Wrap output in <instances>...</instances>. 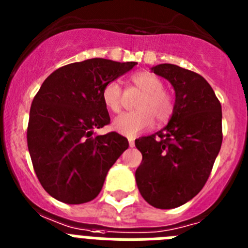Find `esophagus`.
<instances>
[{"label": "esophagus", "mask_w": 248, "mask_h": 248, "mask_svg": "<svg viewBox=\"0 0 248 248\" xmlns=\"http://www.w3.org/2000/svg\"><path fill=\"white\" fill-rule=\"evenodd\" d=\"M134 145H135L134 139H133V138H129V146H130V148H133Z\"/></svg>", "instance_id": "34e87169"}]
</instances>
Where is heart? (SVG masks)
<instances>
[{
    "instance_id": "obj_1",
    "label": "heart",
    "mask_w": 248,
    "mask_h": 248,
    "mask_svg": "<svg viewBox=\"0 0 248 248\" xmlns=\"http://www.w3.org/2000/svg\"><path fill=\"white\" fill-rule=\"evenodd\" d=\"M130 82L135 88L143 92L135 103L137 110L120 114L113 120L114 130L125 137H135L150 128L154 119L160 124L168 122L174 111L171 94L163 88V80L156 74L138 72L130 77ZM102 98L105 107L113 113L122 109V88L117 82L105 84Z\"/></svg>"
}]
</instances>
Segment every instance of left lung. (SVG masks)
Wrapping results in <instances>:
<instances>
[{
    "instance_id": "1",
    "label": "left lung",
    "mask_w": 248,
    "mask_h": 248,
    "mask_svg": "<svg viewBox=\"0 0 248 248\" xmlns=\"http://www.w3.org/2000/svg\"><path fill=\"white\" fill-rule=\"evenodd\" d=\"M151 72L174 87V111L165 128L135 140L143 155L135 180L146 202L174 209L195 198L209 179L222 144V110L200 74L168 63Z\"/></svg>"
}]
</instances>
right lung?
I'll return each instance as SVG.
<instances>
[{
	"label": "right lung",
	"instance_id": "1",
	"mask_svg": "<svg viewBox=\"0 0 248 248\" xmlns=\"http://www.w3.org/2000/svg\"><path fill=\"white\" fill-rule=\"evenodd\" d=\"M137 62L92 58L58 68L36 94L30 110L27 144L43 189L56 200L84 203L98 196L109 169L129 146L111 131L102 92Z\"/></svg>",
	"mask_w": 248,
	"mask_h": 248
}]
</instances>
